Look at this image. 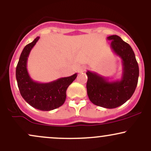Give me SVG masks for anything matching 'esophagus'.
Listing matches in <instances>:
<instances>
[{"label": "esophagus", "mask_w": 151, "mask_h": 151, "mask_svg": "<svg viewBox=\"0 0 151 151\" xmlns=\"http://www.w3.org/2000/svg\"><path fill=\"white\" fill-rule=\"evenodd\" d=\"M86 67L85 66H81V67H80V68L79 69V72H84V71H86Z\"/></svg>", "instance_id": "obj_1"}]
</instances>
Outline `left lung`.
<instances>
[{"label": "left lung", "mask_w": 151, "mask_h": 151, "mask_svg": "<svg viewBox=\"0 0 151 151\" xmlns=\"http://www.w3.org/2000/svg\"><path fill=\"white\" fill-rule=\"evenodd\" d=\"M110 47L122 62L121 79L109 81L96 72L87 71L86 89L93 104L106 109H114L124 104L132 96L138 84L139 68L131 47L119 36H109Z\"/></svg>", "instance_id": "1"}]
</instances>
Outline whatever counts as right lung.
Masks as SVG:
<instances>
[{
    "instance_id": "add662e5",
    "label": "right lung",
    "mask_w": 151,
    "mask_h": 151,
    "mask_svg": "<svg viewBox=\"0 0 151 151\" xmlns=\"http://www.w3.org/2000/svg\"><path fill=\"white\" fill-rule=\"evenodd\" d=\"M39 39L40 37H36L22 51L16 67V79L20 94L27 104L38 110L51 111L65 103L66 91L77 78V74L48 83L32 80L27 72V62L31 50Z\"/></svg>"
}]
</instances>
